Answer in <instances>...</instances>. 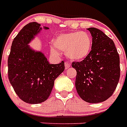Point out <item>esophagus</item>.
Here are the masks:
<instances>
[{
	"label": "esophagus",
	"instance_id": "obj_1",
	"mask_svg": "<svg viewBox=\"0 0 127 127\" xmlns=\"http://www.w3.org/2000/svg\"><path fill=\"white\" fill-rule=\"evenodd\" d=\"M65 69H68L69 67H70V63L66 62L65 63Z\"/></svg>",
	"mask_w": 127,
	"mask_h": 127
}]
</instances>
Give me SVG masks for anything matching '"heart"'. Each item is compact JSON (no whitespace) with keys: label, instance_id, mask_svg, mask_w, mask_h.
<instances>
[{"label":"heart","instance_id":"1","mask_svg":"<svg viewBox=\"0 0 127 127\" xmlns=\"http://www.w3.org/2000/svg\"><path fill=\"white\" fill-rule=\"evenodd\" d=\"M53 44L60 51L65 52V55L70 60L81 61L89 55L92 39L87 32H74L59 35L53 39ZM51 51L56 53L54 48Z\"/></svg>","mask_w":127,"mask_h":127}]
</instances>
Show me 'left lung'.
Returning a JSON list of instances; mask_svg holds the SVG:
<instances>
[{"label":"left lung","instance_id":"obj_1","mask_svg":"<svg viewBox=\"0 0 127 127\" xmlns=\"http://www.w3.org/2000/svg\"><path fill=\"white\" fill-rule=\"evenodd\" d=\"M88 30L92 36V50L81 62H73L77 72L76 90L86 102L99 103L114 93L120 77V57L111 39L96 28Z\"/></svg>","mask_w":127,"mask_h":127}]
</instances>
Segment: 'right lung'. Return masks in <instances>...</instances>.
<instances>
[{"instance_id": "right-lung-1", "label": "right lung", "mask_w": 127, "mask_h": 127, "mask_svg": "<svg viewBox=\"0 0 127 127\" xmlns=\"http://www.w3.org/2000/svg\"><path fill=\"white\" fill-rule=\"evenodd\" d=\"M41 29L37 22L26 25L13 40L8 57L10 83L20 99L29 104L46 100L54 81L65 69L64 61L50 64L42 53L32 50L28 45Z\"/></svg>"}]
</instances>
